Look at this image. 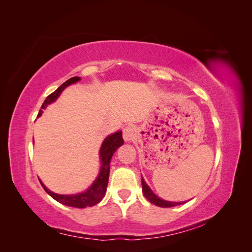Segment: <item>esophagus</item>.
I'll return each mask as SVG.
<instances>
[{"instance_id":"esophagus-1","label":"esophagus","mask_w":252,"mask_h":252,"mask_svg":"<svg viewBox=\"0 0 252 252\" xmlns=\"http://www.w3.org/2000/svg\"><path fill=\"white\" fill-rule=\"evenodd\" d=\"M135 133H136V130H135V128H134L132 125L126 126V127L123 129V138H124V140H125L126 142L132 141V140L134 139Z\"/></svg>"}]
</instances>
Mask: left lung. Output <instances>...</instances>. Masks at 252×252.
<instances>
[{
	"mask_svg": "<svg viewBox=\"0 0 252 252\" xmlns=\"http://www.w3.org/2000/svg\"><path fill=\"white\" fill-rule=\"evenodd\" d=\"M142 187H143V193L146 196V199L157 206H159V207H173V206L181 205L183 202H168V201H164L162 199H159L158 196H157L152 190L148 187V185L145 183V181L142 179Z\"/></svg>",
	"mask_w": 252,
	"mask_h": 252,
	"instance_id": "obj_1",
	"label": "left lung"
}]
</instances>
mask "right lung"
<instances>
[{
  "mask_svg": "<svg viewBox=\"0 0 252 252\" xmlns=\"http://www.w3.org/2000/svg\"><path fill=\"white\" fill-rule=\"evenodd\" d=\"M80 81L79 77H73L69 80H67L65 83H63L55 93H52L49 94L46 100L44 101L41 110L39 111V114L37 116H41L43 113L42 109L46 108V106L52 102H55L61 93L70 84H73L75 82ZM124 144L123 140V135H122V131H118L116 133H113L107 138L105 139V141L102 144V147L100 150V157L102 159V165H101V170L100 173H98V177L96 180L94 182V184L91 185L86 191H84L82 193L78 194H71V195H63V194H57L51 192L50 190H48L46 187L43 185V183H41V185L43 188L51 197H53L56 201L62 203L66 206H70V207H75V208H85V207H91L95 204L100 202L106 192V188H107L108 184V180H109V169H110V159L116 151L120 146Z\"/></svg>",
  "mask_w": 252,
  "mask_h": 252,
  "instance_id": "right-lung-1",
  "label": "right lung"
}]
</instances>
